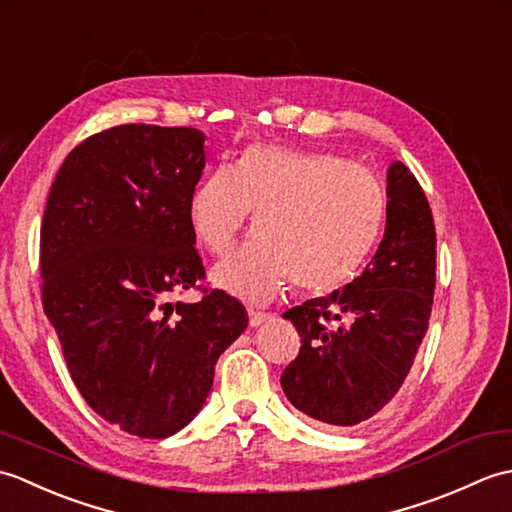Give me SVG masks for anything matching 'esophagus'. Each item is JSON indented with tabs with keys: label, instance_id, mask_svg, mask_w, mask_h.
<instances>
[{
	"label": "esophagus",
	"instance_id": "1",
	"mask_svg": "<svg viewBox=\"0 0 512 512\" xmlns=\"http://www.w3.org/2000/svg\"><path fill=\"white\" fill-rule=\"evenodd\" d=\"M248 319H250V325L257 328V325H262L264 321L270 319V314L262 312V310H255V308H248Z\"/></svg>",
	"mask_w": 512,
	"mask_h": 512
}]
</instances>
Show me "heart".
<instances>
[{
    "mask_svg": "<svg viewBox=\"0 0 512 512\" xmlns=\"http://www.w3.org/2000/svg\"><path fill=\"white\" fill-rule=\"evenodd\" d=\"M257 213L253 242L213 270L220 288L268 301L295 281L325 292L356 275L387 217V193L376 173L330 154L284 145H250L235 167L200 180L189 204L195 237L226 255Z\"/></svg>",
    "mask_w": 512,
    "mask_h": 512,
    "instance_id": "1",
    "label": "heart"
}]
</instances>
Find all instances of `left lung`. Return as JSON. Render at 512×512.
Segmentation results:
<instances>
[{"mask_svg": "<svg viewBox=\"0 0 512 512\" xmlns=\"http://www.w3.org/2000/svg\"><path fill=\"white\" fill-rule=\"evenodd\" d=\"M436 290V226L416 176L391 162L376 255L343 290L284 312L301 336L281 374L288 400L323 427L376 416L405 383Z\"/></svg>", "mask_w": 512, "mask_h": 512, "instance_id": "obj_1", "label": "left lung"}]
</instances>
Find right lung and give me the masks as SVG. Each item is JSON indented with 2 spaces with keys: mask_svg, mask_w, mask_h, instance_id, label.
Listing matches in <instances>:
<instances>
[{
  "mask_svg": "<svg viewBox=\"0 0 512 512\" xmlns=\"http://www.w3.org/2000/svg\"><path fill=\"white\" fill-rule=\"evenodd\" d=\"M206 165L193 127L118 125L61 165L41 224V299L85 402L138 438H169L198 416L220 354L246 330L204 279L189 217Z\"/></svg>",
  "mask_w": 512,
  "mask_h": 512,
  "instance_id": "right-lung-1",
  "label": "right lung"
}]
</instances>
